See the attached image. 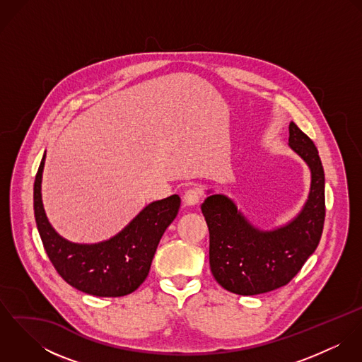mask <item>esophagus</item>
<instances>
[{
  "label": "esophagus",
  "mask_w": 362,
  "mask_h": 362,
  "mask_svg": "<svg viewBox=\"0 0 362 362\" xmlns=\"http://www.w3.org/2000/svg\"><path fill=\"white\" fill-rule=\"evenodd\" d=\"M182 201H184V205L185 206H195L199 204L201 201V192L197 189V188H191L188 189L184 197H182Z\"/></svg>",
  "instance_id": "obj_1"
}]
</instances>
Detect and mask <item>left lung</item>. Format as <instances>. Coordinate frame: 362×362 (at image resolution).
<instances>
[{"label":"left lung","mask_w":362,"mask_h":362,"mask_svg":"<svg viewBox=\"0 0 362 362\" xmlns=\"http://www.w3.org/2000/svg\"><path fill=\"white\" fill-rule=\"evenodd\" d=\"M290 148L310 167V191L303 210L270 231L254 227L235 204L210 195L202 204L209 227V262L216 281L234 294L257 296L286 286L315 252L325 223V173L316 146L294 122Z\"/></svg>","instance_id":"1"}]
</instances>
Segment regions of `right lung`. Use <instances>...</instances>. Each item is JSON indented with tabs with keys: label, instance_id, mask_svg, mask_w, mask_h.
<instances>
[{
	"label": "right lung",
	"instance_id": "obj_1",
	"mask_svg": "<svg viewBox=\"0 0 362 362\" xmlns=\"http://www.w3.org/2000/svg\"><path fill=\"white\" fill-rule=\"evenodd\" d=\"M39 165L33 207L37 230L52 266L72 287L96 297H122L135 291L148 277L157 245L175 218L181 199L171 195L145 207L122 231L99 244H75L62 238L47 220L42 202Z\"/></svg>",
	"mask_w": 362,
	"mask_h": 362
}]
</instances>
